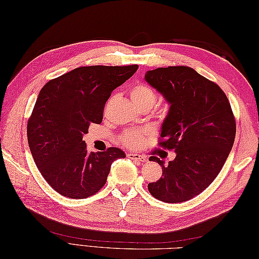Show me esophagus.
Instances as JSON below:
<instances>
[{
  "mask_svg": "<svg viewBox=\"0 0 259 259\" xmlns=\"http://www.w3.org/2000/svg\"><path fill=\"white\" fill-rule=\"evenodd\" d=\"M126 157L133 159V160H137V161H142V162L147 161V157L144 155H140V153H128Z\"/></svg>",
  "mask_w": 259,
  "mask_h": 259,
  "instance_id": "1",
  "label": "esophagus"
}]
</instances>
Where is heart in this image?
I'll return each mask as SVG.
<instances>
[{"label":"heart","instance_id":"obj_1","mask_svg":"<svg viewBox=\"0 0 259 259\" xmlns=\"http://www.w3.org/2000/svg\"><path fill=\"white\" fill-rule=\"evenodd\" d=\"M130 98L137 108H151L157 100V95L151 87L145 83H137L130 88ZM145 130H129L121 136V142L126 147L135 148L140 146Z\"/></svg>","mask_w":259,"mask_h":259}]
</instances>
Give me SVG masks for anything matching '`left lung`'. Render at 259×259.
Segmentation results:
<instances>
[{"mask_svg":"<svg viewBox=\"0 0 259 259\" xmlns=\"http://www.w3.org/2000/svg\"><path fill=\"white\" fill-rule=\"evenodd\" d=\"M145 80L169 103L159 145L174 149L176 158L161 166L162 176L148 185L157 199L176 203L189 200L210 185L232 150L236 122L224 91L189 67L147 71Z\"/></svg>","mask_w":259,"mask_h":259,"instance_id":"8db88e82","label":"left lung"}]
</instances>
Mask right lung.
I'll list each match as a JSON object with an SVG mask.
<instances>
[{
	"mask_svg": "<svg viewBox=\"0 0 259 259\" xmlns=\"http://www.w3.org/2000/svg\"><path fill=\"white\" fill-rule=\"evenodd\" d=\"M138 65L76 68L42 88L27 122V141L37 169L64 197L83 199L104 186L111 163L124 152L111 147L89 152L82 140L91 123H101L111 92Z\"/></svg>",
	"mask_w": 259,
	"mask_h": 259,
	"instance_id": "add662e5",
	"label": "right lung"
}]
</instances>
